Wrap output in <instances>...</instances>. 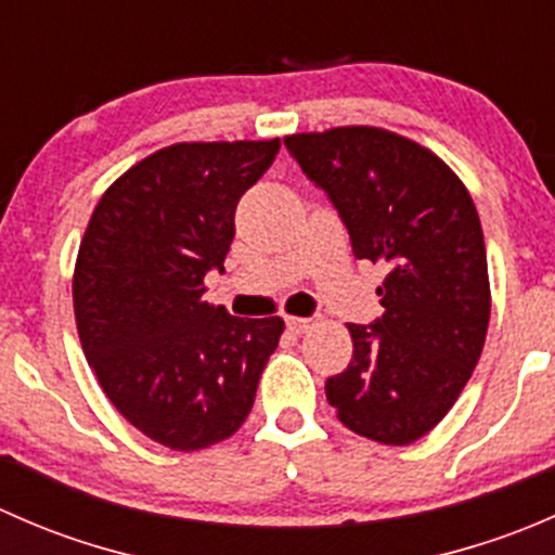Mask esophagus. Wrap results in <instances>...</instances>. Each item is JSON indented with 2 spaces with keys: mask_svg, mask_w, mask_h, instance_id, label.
Returning <instances> with one entry per match:
<instances>
[{
  "mask_svg": "<svg viewBox=\"0 0 555 555\" xmlns=\"http://www.w3.org/2000/svg\"><path fill=\"white\" fill-rule=\"evenodd\" d=\"M313 324V319L309 317H287V330H293V333H306Z\"/></svg>",
  "mask_w": 555,
  "mask_h": 555,
  "instance_id": "34e87169",
  "label": "esophagus"
}]
</instances>
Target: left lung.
<instances>
[{"label":"left lung","instance_id":"obj_1","mask_svg":"<svg viewBox=\"0 0 555 555\" xmlns=\"http://www.w3.org/2000/svg\"><path fill=\"white\" fill-rule=\"evenodd\" d=\"M338 209L357 260L389 268L384 313L349 324L354 357L324 391L351 433L384 446L424 438L462 395L491 317L478 211L433 150L373 126L284 139Z\"/></svg>","mask_w":555,"mask_h":555}]
</instances>
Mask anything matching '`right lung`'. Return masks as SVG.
<instances>
[{
	"label": "right lung",
	"instance_id": "right-lung-1",
	"mask_svg": "<svg viewBox=\"0 0 555 555\" xmlns=\"http://www.w3.org/2000/svg\"><path fill=\"white\" fill-rule=\"evenodd\" d=\"M282 142H182L109 184L75 262L77 333L112 405L173 451L231 438L284 333L204 300L236 236L238 198Z\"/></svg>",
	"mask_w": 555,
	"mask_h": 555
}]
</instances>
